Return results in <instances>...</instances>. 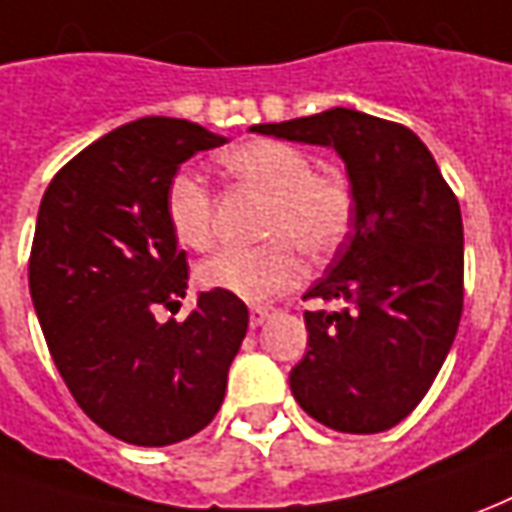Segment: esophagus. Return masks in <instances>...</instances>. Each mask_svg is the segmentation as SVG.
I'll list each match as a JSON object with an SVG mask.
<instances>
[{
	"instance_id": "obj_1",
	"label": "esophagus",
	"mask_w": 512,
	"mask_h": 512,
	"mask_svg": "<svg viewBox=\"0 0 512 512\" xmlns=\"http://www.w3.org/2000/svg\"><path fill=\"white\" fill-rule=\"evenodd\" d=\"M270 312H273L270 306H250V326H253V329H259L264 320L270 317Z\"/></svg>"
}]
</instances>
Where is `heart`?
<instances>
[{"label": "heart", "mask_w": 512, "mask_h": 512, "mask_svg": "<svg viewBox=\"0 0 512 512\" xmlns=\"http://www.w3.org/2000/svg\"><path fill=\"white\" fill-rule=\"evenodd\" d=\"M236 181L267 195L262 234L256 248L217 250L197 267L200 287L228 292L242 301H267L301 276V250L329 256L345 242L354 222L351 186L334 172L312 169L301 147L276 139H253L220 158ZM164 214L175 239L186 248L211 245V192L195 172L172 175L164 195Z\"/></svg>", "instance_id": "heart-1"}]
</instances>
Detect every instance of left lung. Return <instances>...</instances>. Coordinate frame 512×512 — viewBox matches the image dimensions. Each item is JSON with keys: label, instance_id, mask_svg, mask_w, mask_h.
I'll list each match as a JSON object with an SVG mask.
<instances>
[{"label": "left lung", "instance_id": "8db88e82", "mask_svg": "<svg viewBox=\"0 0 512 512\" xmlns=\"http://www.w3.org/2000/svg\"><path fill=\"white\" fill-rule=\"evenodd\" d=\"M253 133L331 147L343 158L354 231L303 298L309 348L290 387L306 415L348 435L404 421L426 396L463 315V217L426 144L404 125L331 108Z\"/></svg>", "mask_w": 512, "mask_h": 512}]
</instances>
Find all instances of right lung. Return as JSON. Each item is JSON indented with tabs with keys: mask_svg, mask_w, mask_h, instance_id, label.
<instances>
[{
	"mask_svg": "<svg viewBox=\"0 0 512 512\" xmlns=\"http://www.w3.org/2000/svg\"><path fill=\"white\" fill-rule=\"evenodd\" d=\"M225 136L186 119L144 116L88 144L52 178L35 222L30 295L74 401L108 435L169 446L220 410L248 306L200 292L181 309L189 267L164 214L172 175Z\"/></svg>",
	"mask_w": 512,
	"mask_h": 512,
	"instance_id": "1",
	"label": "right lung"
}]
</instances>
